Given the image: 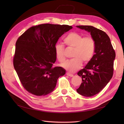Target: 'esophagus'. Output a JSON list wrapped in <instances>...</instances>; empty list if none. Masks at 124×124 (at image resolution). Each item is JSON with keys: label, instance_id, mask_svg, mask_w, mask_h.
Here are the masks:
<instances>
[{"label": "esophagus", "instance_id": "obj_1", "mask_svg": "<svg viewBox=\"0 0 124 124\" xmlns=\"http://www.w3.org/2000/svg\"><path fill=\"white\" fill-rule=\"evenodd\" d=\"M66 74H67V75H68V76L70 77H73V76H74V75L72 74H70V73H68V72H67V73H66Z\"/></svg>", "mask_w": 124, "mask_h": 124}]
</instances>
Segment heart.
<instances>
[{"label":"heart","mask_w":124,"mask_h":124,"mask_svg":"<svg viewBox=\"0 0 124 124\" xmlns=\"http://www.w3.org/2000/svg\"><path fill=\"white\" fill-rule=\"evenodd\" d=\"M64 42L69 47L73 48V59L62 65L63 68L70 72H74L80 68L83 62H89L93 57L96 49V43L91 37H84L79 33L72 32L64 38ZM56 58L60 62L65 61L63 45L57 44L54 47Z\"/></svg>","instance_id":"obj_1"}]
</instances>
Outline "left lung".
I'll list each match as a JSON object with an SVG mask.
<instances>
[{
    "mask_svg": "<svg viewBox=\"0 0 124 124\" xmlns=\"http://www.w3.org/2000/svg\"><path fill=\"white\" fill-rule=\"evenodd\" d=\"M89 32L96 43L95 54L84 68L78 73L82 83L77 91L85 97L99 93L112 79L115 52L108 35L91 26H77Z\"/></svg>",
    "mask_w": 124,
    "mask_h": 124,
    "instance_id": "8db88e82",
    "label": "left lung"
}]
</instances>
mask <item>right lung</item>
I'll return each mask as SVG.
<instances>
[{"mask_svg":"<svg viewBox=\"0 0 124 124\" xmlns=\"http://www.w3.org/2000/svg\"><path fill=\"white\" fill-rule=\"evenodd\" d=\"M68 25L41 24L33 26L16 43L14 66L24 88L35 96L54 90L58 78L66 73L61 67H52L56 60L54 47L59 38L70 29Z\"/></svg>","mask_w":124,"mask_h":124,"instance_id":"right-lung-1","label":"right lung"}]
</instances>
